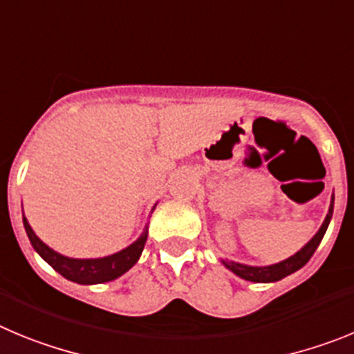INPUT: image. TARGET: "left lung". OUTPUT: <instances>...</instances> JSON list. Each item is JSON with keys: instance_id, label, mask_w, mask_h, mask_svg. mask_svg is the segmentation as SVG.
Segmentation results:
<instances>
[{"instance_id": "left-lung-1", "label": "left lung", "mask_w": 354, "mask_h": 354, "mask_svg": "<svg viewBox=\"0 0 354 354\" xmlns=\"http://www.w3.org/2000/svg\"><path fill=\"white\" fill-rule=\"evenodd\" d=\"M332 215H333V197H332V203H330V209H328L326 218H324L319 231L314 234V238H312L304 248H300L295 256L288 257L286 261H280V263L277 264H270V266H248V264L222 259V264H224L227 270H231L234 275L241 277V279L245 280H250V282H277V280L284 279V277L295 273L296 270L304 268L305 264L308 263V259L314 256L316 248L319 247L321 240H323L324 232H326L328 229V224H330V221H332Z\"/></svg>"}]
</instances>
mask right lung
Returning <instances> with one entry per match:
<instances>
[{
  "label": "right lung",
  "instance_id": "right-lung-1",
  "mask_svg": "<svg viewBox=\"0 0 354 354\" xmlns=\"http://www.w3.org/2000/svg\"><path fill=\"white\" fill-rule=\"evenodd\" d=\"M22 222H24V229H26L31 245L40 254V257L47 261L59 275L72 280V282H77V284H102V282H109V280L122 277L123 273L129 272L133 264L138 263L142 248H145L146 238H148V229H145V232L138 240L127 248H123V250H120V252L111 254V256L106 257H98V259H74V257H66L54 252L53 248L47 247L35 234L24 215H22Z\"/></svg>",
  "mask_w": 354,
  "mask_h": 354
}]
</instances>
